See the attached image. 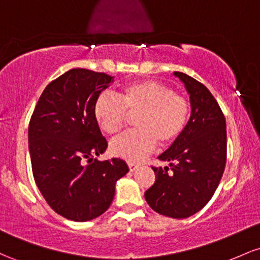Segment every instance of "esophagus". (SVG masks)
Wrapping results in <instances>:
<instances>
[{
  "label": "esophagus",
  "mask_w": 260,
  "mask_h": 260,
  "mask_svg": "<svg viewBox=\"0 0 260 260\" xmlns=\"http://www.w3.org/2000/svg\"><path fill=\"white\" fill-rule=\"evenodd\" d=\"M128 168H129L131 172H135L136 169H138L139 164H135V162H128Z\"/></svg>",
  "instance_id": "obj_1"
}]
</instances>
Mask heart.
Listing matches in <instances>:
<instances>
[{
  "mask_svg": "<svg viewBox=\"0 0 260 260\" xmlns=\"http://www.w3.org/2000/svg\"><path fill=\"white\" fill-rule=\"evenodd\" d=\"M189 99L173 87L154 80H142L119 91L118 99L102 93L93 104L96 123L106 135L116 136L123 129L128 116H135L136 129L111 142L113 155L137 161L155 148L175 144L189 124Z\"/></svg>",
  "mask_w": 260,
  "mask_h": 260,
  "instance_id": "1",
  "label": "heart"
}]
</instances>
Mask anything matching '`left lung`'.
<instances>
[{
    "label": "left lung",
    "mask_w": 260,
    "mask_h": 260,
    "mask_svg": "<svg viewBox=\"0 0 260 260\" xmlns=\"http://www.w3.org/2000/svg\"><path fill=\"white\" fill-rule=\"evenodd\" d=\"M190 95L191 116L181 138L159 160L169 167H152L155 181L144 196L155 212L186 218L199 212L217 189L227 159L226 118L209 88L175 71Z\"/></svg>",
    "instance_id": "1"
}]
</instances>
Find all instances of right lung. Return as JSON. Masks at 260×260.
<instances>
[{"mask_svg":"<svg viewBox=\"0 0 260 260\" xmlns=\"http://www.w3.org/2000/svg\"><path fill=\"white\" fill-rule=\"evenodd\" d=\"M111 81L105 73L71 69L45 87L30 117L34 181L51 209L71 221L102 215L112 204L116 181L129 170L119 158H95L106 150L107 141L93 104Z\"/></svg>","mask_w":260,"mask_h":260,"instance_id":"obj_1","label":"right lung"}]
</instances>
